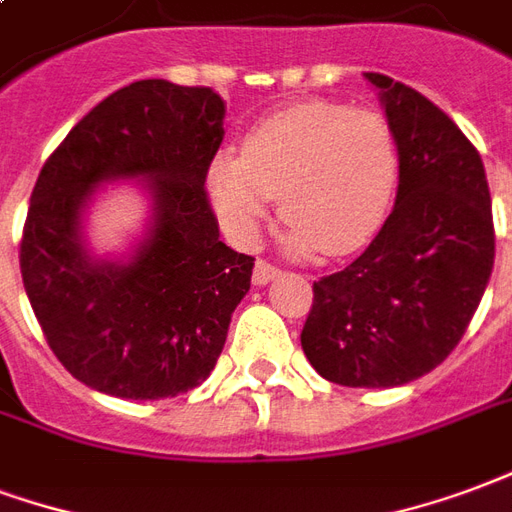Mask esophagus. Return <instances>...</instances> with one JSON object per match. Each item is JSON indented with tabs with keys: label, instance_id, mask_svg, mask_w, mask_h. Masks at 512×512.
Returning <instances> with one entry per match:
<instances>
[{
	"label": "esophagus",
	"instance_id": "34e87169",
	"mask_svg": "<svg viewBox=\"0 0 512 512\" xmlns=\"http://www.w3.org/2000/svg\"><path fill=\"white\" fill-rule=\"evenodd\" d=\"M275 275H278V267H275V264H270V261L264 259H256V264H253V283H256V286L270 283Z\"/></svg>",
	"mask_w": 512,
	"mask_h": 512
}]
</instances>
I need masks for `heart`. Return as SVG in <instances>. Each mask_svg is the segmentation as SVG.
Returning a JSON list of instances; mask_svg holds the SVG:
<instances>
[{
	"mask_svg": "<svg viewBox=\"0 0 512 512\" xmlns=\"http://www.w3.org/2000/svg\"><path fill=\"white\" fill-rule=\"evenodd\" d=\"M395 166V138L382 114L302 100L259 119L242 138V155H215L207 190L223 229L242 245L256 240L278 196L294 251L341 256L379 231Z\"/></svg>",
	"mask_w": 512,
	"mask_h": 512,
	"instance_id": "1",
	"label": "heart"
}]
</instances>
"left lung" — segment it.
<instances>
[{
	"instance_id": "obj_1",
	"label": "left lung",
	"mask_w": 512,
	"mask_h": 512,
	"mask_svg": "<svg viewBox=\"0 0 512 512\" xmlns=\"http://www.w3.org/2000/svg\"><path fill=\"white\" fill-rule=\"evenodd\" d=\"M398 144V196L382 231L313 283L302 352L327 382L398 387L434 371L464 338L494 270L483 160L445 111L382 73Z\"/></svg>"
}]
</instances>
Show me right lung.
<instances>
[{
	"instance_id": "right-lung-1",
	"label": "right lung",
	"mask_w": 512,
	"mask_h": 512,
	"mask_svg": "<svg viewBox=\"0 0 512 512\" xmlns=\"http://www.w3.org/2000/svg\"><path fill=\"white\" fill-rule=\"evenodd\" d=\"M226 106L210 87L133 81L78 119L40 169L21 237V278L51 352L78 382L160 401L218 363L253 256L220 242L204 188ZM144 176L156 223L130 265L92 262L80 207L103 178Z\"/></svg>"
}]
</instances>
